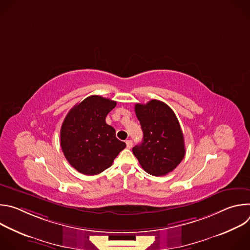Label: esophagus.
Masks as SVG:
<instances>
[{"instance_id":"1","label":"esophagus","mask_w":250,"mask_h":250,"mask_svg":"<svg viewBox=\"0 0 250 250\" xmlns=\"http://www.w3.org/2000/svg\"><path fill=\"white\" fill-rule=\"evenodd\" d=\"M125 144H126V147H127V148H131V146H132V141H131L130 139L126 140Z\"/></svg>"}]
</instances>
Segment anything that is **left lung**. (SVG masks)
<instances>
[{"instance_id": "8db88e82", "label": "left lung", "mask_w": 250, "mask_h": 250, "mask_svg": "<svg viewBox=\"0 0 250 250\" xmlns=\"http://www.w3.org/2000/svg\"><path fill=\"white\" fill-rule=\"evenodd\" d=\"M134 111L144 139L132 148L140 166L153 176L173 171L185 156L184 136L180 124L169 105L158 100L135 104Z\"/></svg>"}]
</instances>
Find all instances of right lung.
Returning a JSON list of instances; mask_svg holds the SVG:
<instances>
[{
	"mask_svg": "<svg viewBox=\"0 0 250 250\" xmlns=\"http://www.w3.org/2000/svg\"><path fill=\"white\" fill-rule=\"evenodd\" d=\"M116 101L93 95L69 111L60 129V146L65 158L84 175H97L112 166L125 147L105 117Z\"/></svg>",
	"mask_w": 250,
	"mask_h": 250,
	"instance_id": "right-lung-1",
	"label": "right lung"
}]
</instances>
